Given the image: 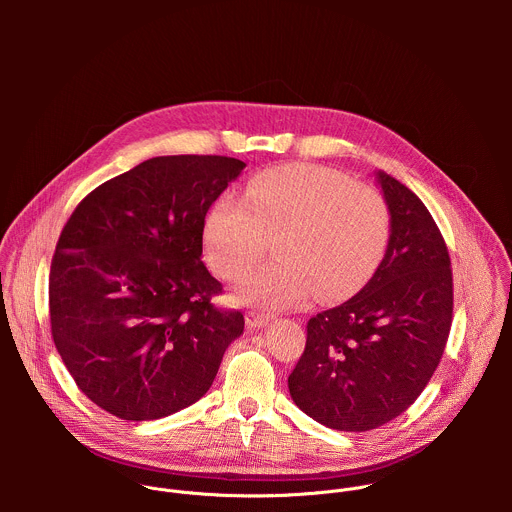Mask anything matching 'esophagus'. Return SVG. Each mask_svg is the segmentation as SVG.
<instances>
[{"instance_id":"1","label":"esophagus","mask_w":512,"mask_h":512,"mask_svg":"<svg viewBox=\"0 0 512 512\" xmlns=\"http://www.w3.org/2000/svg\"><path fill=\"white\" fill-rule=\"evenodd\" d=\"M245 322L249 328H263L271 322V316L265 314V312H259V310H249L245 314Z\"/></svg>"}]
</instances>
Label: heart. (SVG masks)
<instances>
[{
  "label": "heart",
  "mask_w": 512,
  "mask_h": 512,
  "mask_svg": "<svg viewBox=\"0 0 512 512\" xmlns=\"http://www.w3.org/2000/svg\"><path fill=\"white\" fill-rule=\"evenodd\" d=\"M385 196L316 164L257 174L245 198L225 194L204 221V253L216 275L241 279L275 237L277 259L239 287L243 302L269 308L352 296L381 265L391 241Z\"/></svg>",
  "instance_id": "b5f03b06"
}]
</instances>
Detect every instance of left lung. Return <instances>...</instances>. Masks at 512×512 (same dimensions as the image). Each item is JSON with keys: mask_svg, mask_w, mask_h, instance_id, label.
Instances as JSON below:
<instances>
[{"mask_svg": "<svg viewBox=\"0 0 512 512\" xmlns=\"http://www.w3.org/2000/svg\"><path fill=\"white\" fill-rule=\"evenodd\" d=\"M377 176L393 223L387 253L356 296L308 320L304 354L287 379L306 415L340 431L401 415L433 377L452 328L446 241L405 184Z\"/></svg>", "mask_w": 512, "mask_h": 512, "instance_id": "obj_1", "label": "left lung"}]
</instances>
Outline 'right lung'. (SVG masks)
Segmentation results:
<instances>
[{
	"label": "right lung",
	"instance_id": "add662e5",
	"mask_svg": "<svg viewBox=\"0 0 512 512\" xmlns=\"http://www.w3.org/2000/svg\"><path fill=\"white\" fill-rule=\"evenodd\" d=\"M245 162L160 156L89 192L66 221L50 265L56 350L77 387L127 421L172 415L212 385L241 312L202 255L204 218Z\"/></svg>",
	"mask_w": 512,
	"mask_h": 512
}]
</instances>
